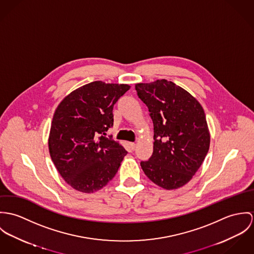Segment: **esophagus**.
Returning a JSON list of instances; mask_svg holds the SVG:
<instances>
[{
  "label": "esophagus",
  "instance_id": "34e87169",
  "mask_svg": "<svg viewBox=\"0 0 254 254\" xmlns=\"http://www.w3.org/2000/svg\"><path fill=\"white\" fill-rule=\"evenodd\" d=\"M129 146H130L131 150H134V149L136 148V144H135V143H133V142H130V143H129Z\"/></svg>",
  "mask_w": 254,
  "mask_h": 254
}]
</instances>
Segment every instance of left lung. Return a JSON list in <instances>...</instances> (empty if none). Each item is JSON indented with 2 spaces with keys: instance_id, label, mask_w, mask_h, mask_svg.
Returning a JSON list of instances; mask_svg holds the SVG:
<instances>
[{
  "instance_id": "obj_1",
  "label": "left lung",
  "mask_w": 254,
  "mask_h": 254,
  "mask_svg": "<svg viewBox=\"0 0 254 254\" xmlns=\"http://www.w3.org/2000/svg\"><path fill=\"white\" fill-rule=\"evenodd\" d=\"M135 89L154 124L153 154L141 168L156 185L178 189L192 179L208 152L204 111L192 94L165 79L136 84Z\"/></svg>"
}]
</instances>
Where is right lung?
I'll return each mask as SVG.
<instances>
[{
	"instance_id": "1",
	"label": "right lung",
	"mask_w": 254,
	"mask_h": 254,
	"mask_svg": "<svg viewBox=\"0 0 254 254\" xmlns=\"http://www.w3.org/2000/svg\"><path fill=\"white\" fill-rule=\"evenodd\" d=\"M130 85L95 81L83 85L58 104L49 150L62 178L73 189L93 193L113 179L127 152L103 136L113 127V107Z\"/></svg>"
}]
</instances>
